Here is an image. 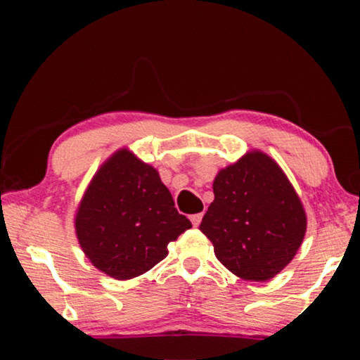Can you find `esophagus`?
I'll list each match as a JSON object with an SVG mask.
<instances>
[{
  "mask_svg": "<svg viewBox=\"0 0 360 360\" xmlns=\"http://www.w3.org/2000/svg\"><path fill=\"white\" fill-rule=\"evenodd\" d=\"M202 219H203V212H198V214H192L191 222H192L193 227H198L200 222H202Z\"/></svg>",
  "mask_w": 360,
  "mask_h": 360,
  "instance_id": "1",
  "label": "esophagus"
}]
</instances>
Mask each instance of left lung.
<instances>
[{
    "mask_svg": "<svg viewBox=\"0 0 360 360\" xmlns=\"http://www.w3.org/2000/svg\"><path fill=\"white\" fill-rule=\"evenodd\" d=\"M214 202L200 230L233 275L268 281L294 259L307 231V214L297 192L273 158L248 152L217 173Z\"/></svg>",
    "mask_w": 360,
    "mask_h": 360,
    "instance_id": "left-lung-1",
    "label": "left lung"
}]
</instances>
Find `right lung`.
Returning <instances> with one entry per match:
<instances>
[{
    "label": "right lung",
    "instance_id": "obj_1",
    "mask_svg": "<svg viewBox=\"0 0 360 360\" xmlns=\"http://www.w3.org/2000/svg\"><path fill=\"white\" fill-rule=\"evenodd\" d=\"M75 227L94 266L124 281L165 259L168 243L192 224L174 208L157 169L129 149H120L90 181Z\"/></svg>",
    "mask_w": 360,
    "mask_h": 360
}]
</instances>
